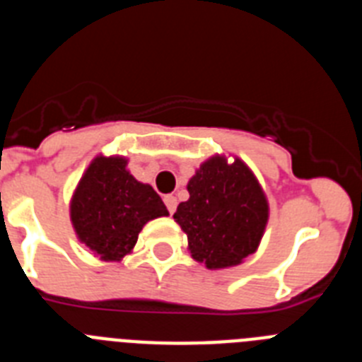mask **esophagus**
I'll return each instance as SVG.
<instances>
[{"instance_id":"obj_1","label":"esophagus","mask_w":362,"mask_h":362,"mask_svg":"<svg viewBox=\"0 0 362 362\" xmlns=\"http://www.w3.org/2000/svg\"><path fill=\"white\" fill-rule=\"evenodd\" d=\"M165 204L166 209H168V212L174 214L175 209H177V199H175L174 196H165Z\"/></svg>"}]
</instances>
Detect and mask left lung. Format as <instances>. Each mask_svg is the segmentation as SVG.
I'll list each match as a JSON object with an SVG mask.
<instances>
[{
    "label": "left lung",
    "instance_id": "8db88e82",
    "mask_svg": "<svg viewBox=\"0 0 362 362\" xmlns=\"http://www.w3.org/2000/svg\"><path fill=\"white\" fill-rule=\"evenodd\" d=\"M188 201L174 219L187 233L192 257L210 270L241 264L257 250L268 223V201L245 161L212 156L187 185Z\"/></svg>",
    "mask_w": 362,
    "mask_h": 362
}]
</instances>
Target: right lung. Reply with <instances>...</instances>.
Listing matches in <instances>:
<instances>
[{
    "label": "right lung",
    "instance_id": "add662e5",
    "mask_svg": "<svg viewBox=\"0 0 362 362\" xmlns=\"http://www.w3.org/2000/svg\"><path fill=\"white\" fill-rule=\"evenodd\" d=\"M127 165L123 156L94 158L70 201L76 235L101 261H121L148 221L168 216L156 190L139 183Z\"/></svg>",
    "mask_w": 362,
    "mask_h": 362
}]
</instances>
